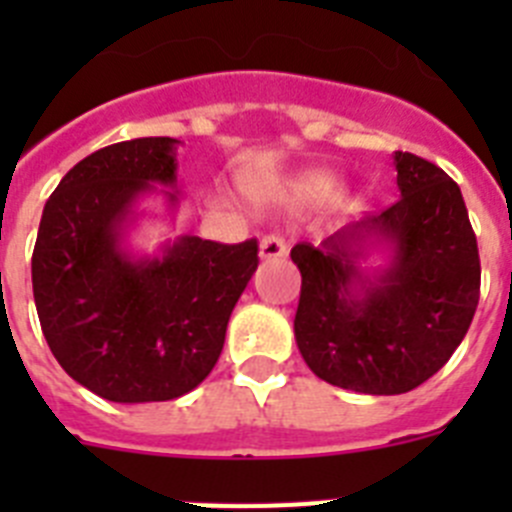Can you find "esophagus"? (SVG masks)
<instances>
[{
    "label": "esophagus",
    "mask_w": 512,
    "mask_h": 512,
    "mask_svg": "<svg viewBox=\"0 0 512 512\" xmlns=\"http://www.w3.org/2000/svg\"><path fill=\"white\" fill-rule=\"evenodd\" d=\"M261 259L271 261V259H284L287 256V243L279 233H269L261 238V246H259Z\"/></svg>",
    "instance_id": "esophagus-1"
}]
</instances>
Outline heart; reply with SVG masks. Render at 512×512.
I'll list each match as a JSON object with an SVG mask.
<instances>
[{"mask_svg":"<svg viewBox=\"0 0 512 512\" xmlns=\"http://www.w3.org/2000/svg\"><path fill=\"white\" fill-rule=\"evenodd\" d=\"M333 176L330 174H310L297 179L295 184H289V197H297V200H305V197H323L333 189Z\"/></svg>","mask_w":512,"mask_h":512,"instance_id":"obj_1","label":"heart"}]
</instances>
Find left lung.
<instances>
[{"instance_id": "obj_1", "label": "left lung", "mask_w": 512, "mask_h": 512, "mask_svg": "<svg viewBox=\"0 0 512 512\" xmlns=\"http://www.w3.org/2000/svg\"><path fill=\"white\" fill-rule=\"evenodd\" d=\"M392 158L395 205L289 253L302 274V359L315 377L364 395H402L431 379L479 302L477 235L459 184L415 153ZM374 247L391 259L364 270Z\"/></svg>"}]
</instances>
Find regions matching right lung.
<instances>
[{"instance_id": "add662e5", "label": "right lung", "mask_w": 512, "mask_h": 512, "mask_svg": "<svg viewBox=\"0 0 512 512\" xmlns=\"http://www.w3.org/2000/svg\"><path fill=\"white\" fill-rule=\"evenodd\" d=\"M176 138L99 148L63 176L40 217L33 295L40 328L71 379L110 402L192 392L220 359L230 312L259 266L256 238L235 246L182 235L133 256L135 202L161 189L179 205Z\"/></svg>"}]
</instances>
